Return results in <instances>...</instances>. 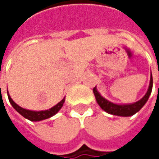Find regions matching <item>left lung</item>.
<instances>
[{
  "label": "left lung",
  "mask_w": 159,
  "mask_h": 159,
  "mask_svg": "<svg viewBox=\"0 0 159 159\" xmlns=\"http://www.w3.org/2000/svg\"><path fill=\"white\" fill-rule=\"evenodd\" d=\"M152 87H153V78H152V74H151L149 86L145 95L140 100L134 103H129V104H118V103H113L110 100H108L107 98L101 96V94L97 89V86L94 87L93 92H94L98 104L103 111H106L107 113H110L111 115H116V116H120V117H130L137 113L147 102L152 92Z\"/></svg>",
  "instance_id": "8db88e82"
}]
</instances>
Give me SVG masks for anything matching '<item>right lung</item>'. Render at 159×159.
<instances>
[{
    "label": "right lung",
    "instance_id": "add662e5",
    "mask_svg": "<svg viewBox=\"0 0 159 159\" xmlns=\"http://www.w3.org/2000/svg\"><path fill=\"white\" fill-rule=\"evenodd\" d=\"M7 95H8V98L9 101L11 103V105L13 106V108L16 110L19 114H21L24 118L31 120V121H40L43 120L48 119L52 116H54L58 111L61 109V107L63 106V103L65 101V98H63L58 104H56L55 106H53L52 108L45 110V111H30V110H26L24 109L22 107H20L19 105H17L16 102L12 99V98L9 95V92L7 91Z\"/></svg>",
    "mask_w": 159,
    "mask_h": 159
}]
</instances>
